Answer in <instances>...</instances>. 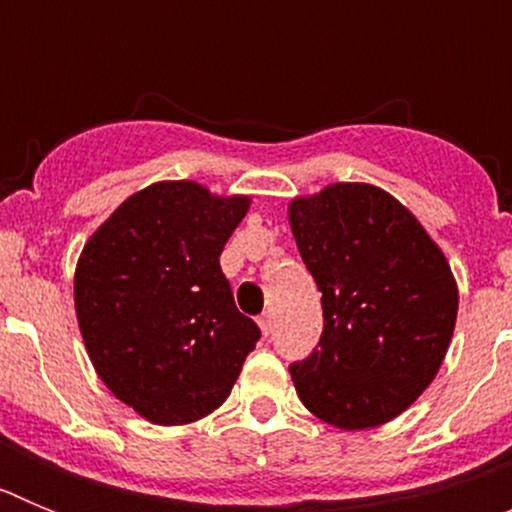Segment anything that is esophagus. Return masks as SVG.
<instances>
[{
  "instance_id": "34e87169",
  "label": "esophagus",
  "mask_w": 512,
  "mask_h": 512,
  "mask_svg": "<svg viewBox=\"0 0 512 512\" xmlns=\"http://www.w3.org/2000/svg\"><path fill=\"white\" fill-rule=\"evenodd\" d=\"M259 328H261V333H264V336H269L271 330H274V318H271V312H264V315H261Z\"/></svg>"
}]
</instances>
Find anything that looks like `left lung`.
Wrapping results in <instances>:
<instances>
[{
    "mask_svg": "<svg viewBox=\"0 0 512 512\" xmlns=\"http://www.w3.org/2000/svg\"><path fill=\"white\" fill-rule=\"evenodd\" d=\"M300 256L323 292V336L289 366L302 405L343 431L377 428L433 382L459 289L413 212L372 184H330L289 205Z\"/></svg>",
    "mask_w": 512,
    "mask_h": 512,
    "instance_id": "1",
    "label": "left lung"
}]
</instances>
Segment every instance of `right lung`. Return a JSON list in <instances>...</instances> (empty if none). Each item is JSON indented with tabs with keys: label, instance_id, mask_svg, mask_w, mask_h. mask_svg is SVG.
I'll list each match as a JSON object with an SVG mask.
<instances>
[{
	"label": "right lung",
	"instance_id": "right-lung-1",
	"mask_svg": "<svg viewBox=\"0 0 512 512\" xmlns=\"http://www.w3.org/2000/svg\"><path fill=\"white\" fill-rule=\"evenodd\" d=\"M248 205L197 182H158L122 202L81 251L74 305L89 359L151 423H194L220 408L261 338L220 269Z\"/></svg>",
	"mask_w": 512,
	"mask_h": 512
}]
</instances>
